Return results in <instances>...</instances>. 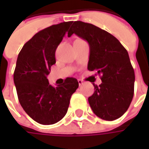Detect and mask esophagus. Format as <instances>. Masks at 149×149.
Returning <instances> with one entry per match:
<instances>
[{"instance_id": "obj_1", "label": "esophagus", "mask_w": 149, "mask_h": 149, "mask_svg": "<svg viewBox=\"0 0 149 149\" xmlns=\"http://www.w3.org/2000/svg\"><path fill=\"white\" fill-rule=\"evenodd\" d=\"M78 83H79V85L81 86V85H82V84H84V81H82V80H78Z\"/></svg>"}]
</instances>
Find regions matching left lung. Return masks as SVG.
Segmentation results:
<instances>
[{
	"label": "left lung",
	"instance_id": "8db88e82",
	"mask_svg": "<svg viewBox=\"0 0 149 149\" xmlns=\"http://www.w3.org/2000/svg\"><path fill=\"white\" fill-rule=\"evenodd\" d=\"M75 33L87 40L89 71H97L102 83L88 97L92 110L100 118L114 120L127 110L134 94L135 73L125 47L112 34L89 23L75 21L68 37Z\"/></svg>",
	"mask_w": 149,
	"mask_h": 149
}]
</instances>
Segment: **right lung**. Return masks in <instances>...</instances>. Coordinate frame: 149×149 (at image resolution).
Returning <instances> with one entry per match:
<instances>
[{"mask_svg": "<svg viewBox=\"0 0 149 149\" xmlns=\"http://www.w3.org/2000/svg\"><path fill=\"white\" fill-rule=\"evenodd\" d=\"M72 21L40 30L24 44L18 55L13 81L19 102L31 118L41 125L60 121L68 111L70 98L79 87L76 78L50 85L47 76L56 63L55 52Z\"/></svg>", "mask_w": 149, "mask_h": 149, "instance_id": "obj_1", "label": "right lung"}]
</instances>
